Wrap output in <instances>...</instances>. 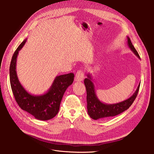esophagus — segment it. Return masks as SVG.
I'll list each match as a JSON object with an SVG mask.
<instances>
[{"label": "esophagus", "mask_w": 154, "mask_h": 154, "mask_svg": "<svg viewBox=\"0 0 154 154\" xmlns=\"http://www.w3.org/2000/svg\"><path fill=\"white\" fill-rule=\"evenodd\" d=\"M84 77V72L81 71L79 70L77 72L76 74H75V80L77 82H80L82 81Z\"/></svg>", "instance_id": "34e87169"}]
</instances>
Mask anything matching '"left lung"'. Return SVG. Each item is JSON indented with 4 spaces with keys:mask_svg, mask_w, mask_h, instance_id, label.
I'll use <instances>...</instances> for the list:
<instances>
[{
    "mask_svg": "<svg viewBox=\"0 0 154 154\" xmlns=\"http://www.w3.org/2000/svg\"><path fill=\"white\" fill-rule=\"evenodd\" d=\"M127 42L129 48L139 58H140L138 52L133 46L130 39L128 37H127ZM87 77H88L84 80V83L86 87L87 94L86 101L88 113L92 119L95 120L100 118H110L124 112L133 103L139 91L140 84L138 85L136 91L133 96H131L129 99L118 103L112 105L105 104L99 101L96 97L94 91V85L91 81L90 74H88Z\"/></svg>",
    "mask_w": 154,
    "mask_h": 154,
    "instance_id": "1",
    "label": "left lung"
}]
</instances>
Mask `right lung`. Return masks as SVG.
<instances>
[{
    "label": "right lung",
    "instance_id": "right-lung-1",
    "mask_svg": "<svg viewBox=\"0 0 154 154\" xmlns=\"http://www.w3.org/2000/svg\"><path fill=\"white\" fill-rule=\"evenodd\" d=\"M26 42V40H24L16 49L10 63V80L12 92L21 109L29 113L37 119L47 121L57 115L64 93L68 87L72 83L74 74L69 73L57 76L49 91L44 95L35 96L28 93L20 85L16 71L18 52Z\"/></svg>",
    "mask_w": 154,
    "mask_h": 154
}]
</instances>
